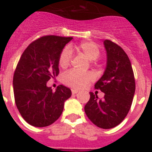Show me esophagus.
<instances>
[{"mask_svg":"<svg viewBox=\"0 0 152 152\" xmlns=\"http://www.w3.org/2000/svg\"><path fill=\"white\" fill-rule=\"evenodd\" d=\"M78 92H79V91H78V90H76V89H72V93L73 94H77Z\"/></svg>","mask_w":152,"mask_h":152,"instance_id":"34e87169","label":"esophagus"}]
</instances>
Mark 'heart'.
Wrapping results in <instances>:
<instances>
[{
    "label": "heart",
    "mask_w": 152,
    "mask_h": 152,
    "mask_svg": "<svg viewBox=\"0 0 152 152\" xmlns=\"http://www.w3.org/2000/svg\"><path fill=\"white\" fill-rule=\"evenodd\" d=\"M78 50L82 52L89 60H96L100 55L99 46L91 41H84L78 45ZM72 58V48L65 47L59 56V66L62 68H66L69 66ZM94 80V75L91 72H80L75 70H71L64 74L63 81L66 86L72 88L86 87L90 81Z\"/></svg>",
    "instance_id": "1"
}]
</instances>
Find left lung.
I'll return each instance as SVG.
<instances>
[{
	"label": "left lung",
	"mask_w": 152,
	"mask_h": 152,
	"mask_svg": "<svg viewBox=\"0 0 152 152\" xmlns=\"http://www.w3.org/2000/svg\"><path fill=\"white\" fill-rule=\"evenodd\" d=\"M107 52V65L103 75L96 82L95 89L104 93L99 99L90 92L85 112L98 127L112 129L121 124L131 107L135 80L130 60L123 49L109 40H103Z\"/></svg>",
	"instance_id": "obj_1"
}]
</instances>
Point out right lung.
<instances>
[{
  "mask_svg": "<svg viewBox=\"0 0 152 152\" xmlns=\"http://www.w3.org/2000/svg\"><path fill=\"white\" fill-rule=\"evenodd\" d=\"M72 37L45 36L35 40L22 54L13 78L15 100L18 112L35 127H45L59 118L64 102L72 95L60 85L55 92L47 86L59 73L58 60L63 48Z\"/></svg>",
  "mask_w": 152,
  "mask_h": 152,
  "instance_id": "add662e5",
  "label": "right lung"
}]
</instances>
